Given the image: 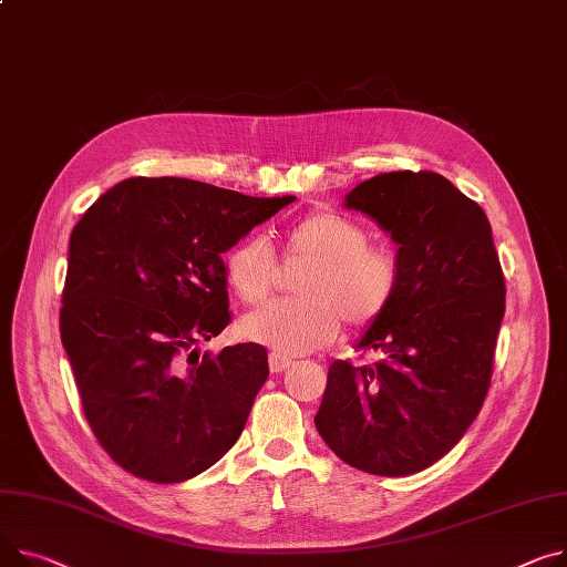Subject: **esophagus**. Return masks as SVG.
Wrapping results in <instances>:
<instances>
[{
    "label": "esophagus",
    "mask_w": 567,
    "mask_h": 567,
    "mask_svg": "<svg viewBox=\"0 0 567 567\" xmlns=\"http://www.w3.org/2000/svg\"><path fill=\"white\" fill-rule=\"evenodd\" d=\"M291 364H293L291 358H285V355H278V353H271V355H269V367H271L274 373H280V371L289 369Z\"/></svg>",
    "instance_id": "obj_1"
}]
</instances>
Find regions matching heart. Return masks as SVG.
Instances as JSON below:
<instances>
[{"label":"heart","instance_id":"heart-1","mask_svg":"<svg viewBox=\"0 0 567 567\" xmlns=\"http://www.w3.org/2000/svg\"><path fill=\"white\" fill-rule=\"evenodd\" d=\"M289 259H308L312 267L300 280L306 298L280 300L250 312L241 330L252 342L278 355H303L330 344L342 326L364 328L379 319L399 293L403 264L390 244H369L358 220L317 212L285 233ZM225 276L246 306H259L278 285L280 264L271 244L250 235L225 257Z\"/></svg>","mask_w":567,"mask_h":567}]
</instances>
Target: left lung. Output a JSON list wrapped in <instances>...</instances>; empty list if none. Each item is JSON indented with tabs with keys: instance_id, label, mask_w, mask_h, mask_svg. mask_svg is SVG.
<instances>
[{
	"instance_id": "8db88e82",
	"label": "left lung",
	"mask_w": 567,
	"mask_h": 567,
	"mask_svg": "<svg viewBox=\"0 0 567 567\" xmlns=\"http://www.w3.org/2000/svg\"><path fill=\"white\" fill-rule=\"evenodd\" d=\"M344 205L390 233L403 276L358 342L383 360H334L315 426L351 467L405 476L449 454L485 401L506 310L502 264L485 212L437 173L375 175Z\"/></svg>"
}]
</instances>
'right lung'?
<instances>
[{
	"label": "right lung",
	"instance_id": "add662e5",
	"mask_svg": "<svg viewBox=\"0 0 567 567\" xmlns=\"http://www.w3.org/2000/svg\"><path fill=\"white\" fill-rule=\"evenodd\" d=\"M293 196L130 177L74 225L61 342L86 420L130 474L179 483L237 442L269 379L267 349L198 351L230 323L223 252Z\"/></svg>",
	"mask_w": 567,
	"mask_h": 567
}]
</instances>
